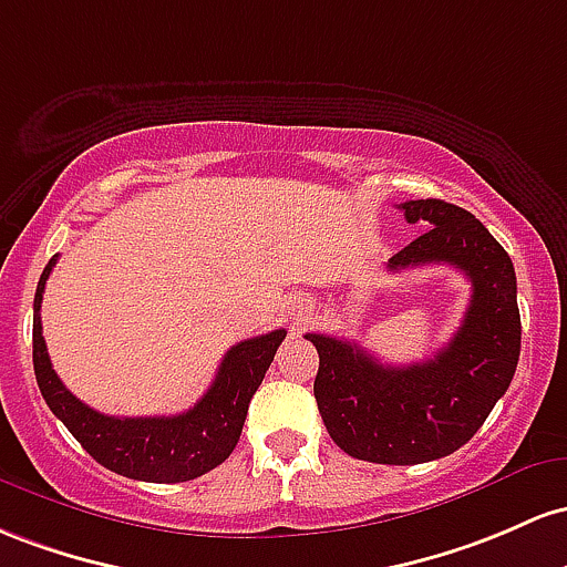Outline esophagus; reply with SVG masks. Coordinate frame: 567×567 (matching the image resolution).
I'll use <instances>...</instances> for the list:
<instances>
[{
    "label": "esophagus",
    "mask_w": 567,
    "mask_h": 567,
    "mask_svg": "<svg viewBox=\"0 0 567 567\" xmlns=\"http://www.w3.org/2000/svg\"><path fill=\"white\" fill-rule=\"evenodd\" d=\"M308 310H310V302H305L302 308H300V313H297V321H302V318H305V313H308Z\"/></svg>",
    "instance_id": "34e87169"
}]
</instances>
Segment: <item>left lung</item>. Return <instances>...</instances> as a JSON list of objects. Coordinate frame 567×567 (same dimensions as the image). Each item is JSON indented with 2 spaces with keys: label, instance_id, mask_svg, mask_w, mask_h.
I'll return each instance as SVG.
<instances>
[{
  "label": "left lung",
  "instance_id": "left-lung-1",
  "mask_svg": "<svg viewBox=\"0 0 567 567\" xmlns=\"http://www.w3.org/2000/svg\"><path fill=\"white\" fill-rule=\"evenodd\" d=\"M410 225L429 227L388 259V270L453 265L472 300L453 340L434 359L393 367L355 342L305 334L318 351L313 393L342 453L385 466H415L455 453L487 421L519 361L517 276L504 246L466 208L436 198L402 203Z\"/></svg>",
  "mask_w": 567,
  "mask_h": 567
}]
</instances>
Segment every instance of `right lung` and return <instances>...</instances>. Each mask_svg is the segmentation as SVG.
Here are the masks:
<instances>
[{"label": "right lung", "mask_w": 567, "mask_h": 567, "mask_svg": "<svg viewBox=\"0 0 567 567\" xmlns=\"http://www.w3.org/2000/svg\"><path fill=\"white\" fill-rule=\"evenodd\" d=\"M42 270L34 295V374L53 415L110 472L142 482H187L227 461L244 431L251 396L262 385L286 332L276 329L238 342L221 359L212 388L193 410L171 417H114L82 404L50 364L42 337V291L55 267Z\"/></svg>", "instance_id": "add662e5"}]
</instances>
